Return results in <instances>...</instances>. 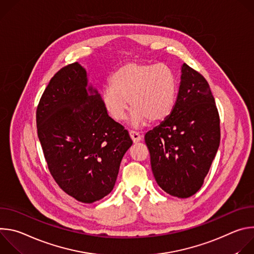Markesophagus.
Segmentation results:
<instances>
[{
  "label": "esophagus",
  "instance_id": "esophagus-1",
  "mask_svg": "<svg viewBox=\"0 0 254 254\" xmlns=\"http://www.w3.org/2000/svg\"><path fill=\"white\" fill-rule=\"evenodd\" d=\"M129 135H130V138L132 139V141H133L134 143L138 142V141L141 139V135H140L138 132H136V131L130 130V131H129Z\"/></svg>",
  "mask_w": 254,
  "mask_h": 254
}]
</instances>
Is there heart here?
I'll return each instance as SVG.
<instances>
[{
    "label": "heart",
    "mask_w": 254,
    "mask_h": 254,
    "mask_svg": "<svg viewBox=\"0 0 254 254\" xmlns=\"http://www.w3.org/2000/svg\"><path fill=\"white\" fill-rule=\"evenodd\" d=\"M176 78L164 64L130 61L120 66L111 77V85L101 91L107 115L116 122L126 118L129 105L134 127L160 123L172 113L176 99Z\"/></svg>",
    "instance_id": "1"
}]
</instances>
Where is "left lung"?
<instances>
[{
  "instance_id": "left-lung-1",
  "label": "left lung",
  "mask_w": 254,
  "mask_h": 254,
  "mask_svg": "<svg viewBox=\"0 0 254 254\" xmlns=\"http://www.w3.org/2000/svg\"><path fill=\"white\" fill-rule=\"evenodd\" d=\"M144 141L158 185L188 198L202 187L220 143V119L207 80L186 63L171 115Z\"/></svg>"
}]
</instances>
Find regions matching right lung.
Returning a JSON list of instances; mask_svg holds the SVG:
<instances>
[{"label": "right lung", "instance_id": "obj_1", "mask_svg": "<svg viewBox=\"0 0 254 254\" xmlns=\"http://www.w3.org/2000/svg\"><path fill=\"white\" fill-rule=\"evenodd\" d=\"M86 86V71L78 62L62 67L40 98L36 123L55 182L77 201L93 203L114 189L132 140L107 115L97 91Z\"/></svg>", "mask_w": 254, "mask_h": 254}]
</instances>
